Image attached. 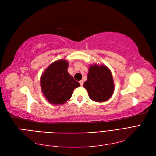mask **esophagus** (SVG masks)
<instances>
[{
  "label": "esophagus",
  "instance_id": "34e87169",
  "mask_svg": "<svg viewBox=\"0 0 156 156\" xmlns=\"http://www.w3.org/2000/svg\"><path fill=\"white\" fill-rule=\"evenodd\" d=\"M79 83H80L81 86H83V81H79Z\"/></svg>",
  "mask_w": 156,
  "mask_h": 156
}]
</instances>
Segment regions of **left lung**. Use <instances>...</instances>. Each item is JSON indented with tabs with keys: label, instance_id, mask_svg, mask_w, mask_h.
<instances>
[{
	"label": "left lung",
	"instance_id": "1",
	"mask_svg": "<svg viewBox=\"0 0 156 156\" xmlns=\"http://www.w3.org/2000/svg\"><path fill=\"white\" fill-rule=\"evenodd\" d=\"M83 86L90 99L99 102L108 101L115 90L111 71L106 66L98 64L89 67L87 80Z\"/></svg>",
	"mask_w": 156,
	"mask_h": 156
}]
</instances>
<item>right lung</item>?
Segmentation results:
<instances>
[{
  "mask_svg": "<svg viewBox=\"0 0 156 156\" xmlns=\"http://www.w3.org/2000/svg\"><path fill=\"white\" fill-rule=\"evenodd\" d=\"M69 63L59 59L51 63L41 76V91L47 101L54 105H63L70 99L73 90L80 84L67 72Z\"/></svg>",
  "mask_w": 156,
  "mask_h": 156,
  "instance_id": "right-lung-1",
  "label": "right lung"
}]
</instances>
